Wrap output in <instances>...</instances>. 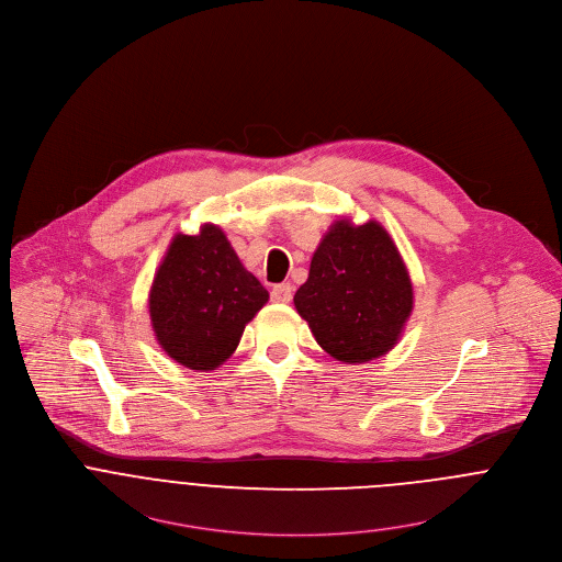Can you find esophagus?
Here are the masks:
<instances>
[{"instance_id": "1", "label": "esophagus", "mask_w": 562, "mask_h": 562, "mask_svg": "<svg viewBox=\"0 0 562 562\" xmlns=\"http://www.w3.org/2000/svg\"><path fill=\"white\" fill-rule=\"evenodd\" d=\"M292 294H294V288L290 283H281V285H274L272 292H270V299L274 303H290L292 301Z\"/></svg>"}]
</instances>
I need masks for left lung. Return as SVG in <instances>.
Instances as JSON below:
<instances>
[{
	"label": "left lung",
	"mask_w": 562,
	"mask_h": 562,
	"mask_svg": "<svg viewBox=\"0 0 562 562\" xmlns=\"http://www.w3.org/2000/svg\"><path fill=\"white\" fill-rule=\"evenodd\" d=\"M294 305L324 352L357 364L395 348L414 292L404 259L378 221L339 218L315 249Z\"/></svg>",
	"instance_id": "obj_1"
}]
</instances>
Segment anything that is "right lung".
I'll return each instance as SVG.
<instances>
[{"mask_svg": "<svg viewBox=\"0 0 562 562\" xmlns=\"http://www.w3.org/2000/svg\"><path fill=\"white\" fill-rule=\"evenodd\" d=\"M266 303V288L212 223L198 236H173L148 296L158 346L195 371H212L232 357Z\"/></svg>", "mask_w": 562, "mask_h": 562, "instance_id": "right-lung-1", "label": "right lung"}]
</instances>
